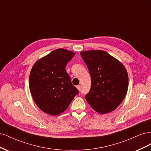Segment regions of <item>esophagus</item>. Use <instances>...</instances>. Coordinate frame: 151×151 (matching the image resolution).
Wrapping results in <instances>:
<instances>
[{"label":"esophagus","mask_w":151,"mask_h":151,"mask_svg":"<svg viewBox=\"0 0 151 151\" xmlns=\"http://www.w3.org/2000/svg\"><path fill=\"white\" fill-rule=\"evenodd\" d=\"M76 88H77V89H78V90H80V89H81V86H80V85H77V86H76Z\"/></svg>","instance_id":"esophagus-1"}]
</instances>
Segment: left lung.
Segmentation results:
<instances>
[{
  "instance_id": "1",
  "label": "left lung",
  "mask_w": 151,
  "mask_h": 151,
  "mask_svg": "<svg viewBox=\"0 0 151 151\" xmlns=\"http://www.w3.org/2000/svg\"><path fill=\"white\" fill-rule=\"evenodd\" d=\"M91 77L86 101L98 113H109L125 98L129 86L126 68L117 59L103 50L81 52Z\"/></svg>"
}]
</instances>
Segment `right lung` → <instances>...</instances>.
<instances>
[{
	"label": "right lung",
	"mask_w": 151,
	"mask_h": 151,
	"mask_svg": "<svg viewBox=\"0 0 151 151\" xmlns=\"http://www.w3.org/2000/svg\"><path fill=\"white\" fill-rule=\"evenodd\" d=\"M74 55L58 48L40 58L32 67L29 79L31 96L39 108L48 115L63 113L79 93L65 70Z\"/></svg>",
	"instance_id": "add662e5"
}]
</instances>
